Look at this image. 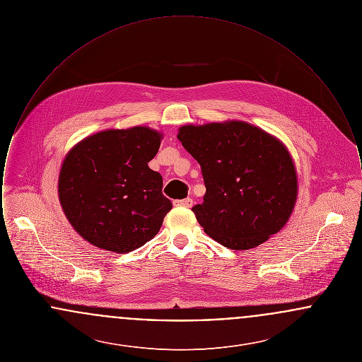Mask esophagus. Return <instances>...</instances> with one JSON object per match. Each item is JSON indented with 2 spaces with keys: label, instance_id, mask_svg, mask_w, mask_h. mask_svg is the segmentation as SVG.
<instances>
[{
  "label": "esophagus",
  "instance_id": "esophagus-1",
  "mask_svg": "<svg viewBox=\"0 0 362 362\" xmlns=\"http://www.w3.org/2000/svg\"><path fill=\"white\" fill-rule=\"evenodd\" d=\"M192 199L191 198H185V199H176V201H173V205L175 206H180V207H191L192 206Z\"/></svg>",
  "mask_w": 362,
  "mask_h": 362
}]
</instances>
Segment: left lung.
<instances>
[{
	"label": "left lung",
	"instance_id": "1",
	"mask_svg": "<svg viewBox=\"0 0 362 362\" xmlns=\"http://www.w3.org/2000/svg\"><path fill=\"white\" fill-rule=\"evenodd\" d=\"M177 138L201 165L206 194L192 211L210 238L250 250L286 224L297 176L278 139L238 121L183 126Z\"/></svg>",
	"mask_w": 362,
	"mask_h": 362
}]
</instances>
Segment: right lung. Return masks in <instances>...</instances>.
<instances>
[{
  "label": "right lung",
  "mask_w": 362,
  "mask_h": 362,
  "mask_svg": "<svg viewBox=\"0 0 362 362\" xmlns=\"http://www.w3.org/2000/svg\"><path fill=\"white\" fill-rule=\"evenodd\" d=\"M161 136L149 127L105 130L70 151L58 192L73 228L90 244L118 254L152 240L173 202L148 167Z\"/></svg>",
  "instance_id": "1"
}]
</instances>
